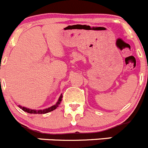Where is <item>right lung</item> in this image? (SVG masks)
Wrapping results in <instances>:
<instances>
[{
    "instance_id": "add662e5",
    "label": "right lung",
    "mask_w": 148,
    "mask_h": 148,
    "mask_svg": "<svg viewBox=\"0 0 148 148\" xmlns=\"http://www.w3.org/2000/svg\"><path fill=\"white\" fill-rule=\"evenodd\" d=\"M62 96L61 95L60 96L59 98V100H58V101L57 102V103L55 105H54V106H51V107L48 108V109H44V110H33V109H27V108L26 107H22L21 106H18V107L20 108V109H22L23 111H24V112H27V113H29V114H46V113H48V112H52V111L55 110V109H57V107L58 106V105L60 103L61 101H62Z\"/></svg>"
}]
</instances>
